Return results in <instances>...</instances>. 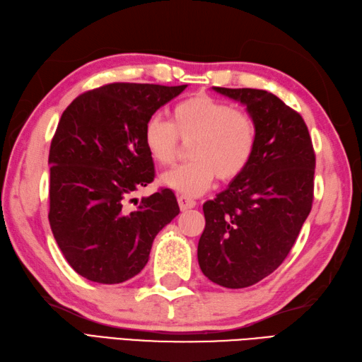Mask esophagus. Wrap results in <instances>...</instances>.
<instances>
[{"label": "esophagus", "instance_id": "34e87169", "mask_svg": "<svg viewBox=\"0 0 362 362\" xmlns=\"http://www.w3.org/2000/svg\"><path fill=\"white\" fill-rule=\"evenodd\" d=\"M178 204L181 207V211H187V209L195 207V202L189 197H184V195H178Z\"/></svg>", "mask_w": 362, "mask_h": 362}]
</instances>
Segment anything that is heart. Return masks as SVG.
Instances as JSON below:
<instances>
[{"instance_id": "obj_1", "label": "heart", "mask_w": 362, "mask_h": 362, "mask_svg": "<svg viewBox=\"0 0 362 362\" xmlns=\"http://www.w3.org/2000/svg\"><path fill=\"white\" fill-rule=\"evenodd\" d=\"M180 139L189 144V163L160 176L163 186L186 195H199L214 182L235 180L245 172L257 146V127L246 111L207 94L176 103L172 120L150 116L142 128L148 156L159 165H170L178 156Z\"/></svg>"}]
</instances>
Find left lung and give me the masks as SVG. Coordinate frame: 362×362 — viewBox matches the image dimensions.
<instances>
[{"label": "left lung", "mask_w": 362, "mask_h": 362, "mask_svg": "<svg viewBox=\"0 0 362 362\" xmlns=\"http://www.w3.org/2000/svg\"><path fill=\"white\" fill-rule=\"evenodd\" d=\"M214 90L243 103L257 127L251 163L203 204L206 228L198 242L203 274L235 290L260 282L290 254L311 211L316 156L302 116L277 95Z\"/></svg>", "instance_id": "8db88e82"}]
</instances>
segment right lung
I'll use <instances>...</instances> for the list:
<instances>
[{
  "instance_id": "right-lung-1",
  "label": "right lung",
  "mask_w": 362,
  "mask_h": 362,
  "mask_svg": "<svg viewBox=\"0 0 362 362\" xmlns=\"http://www.w3.org/2000/svg\"><path fill=\"white\" fill-rule=\"evenodd\" d=\"M186 86L110 83L63 111L49 150V224L71 268L91 282L139 274L158 232L180 214L168 189L130 198L155 178L144 124Z\"/></svg>"
}]
</instances>
